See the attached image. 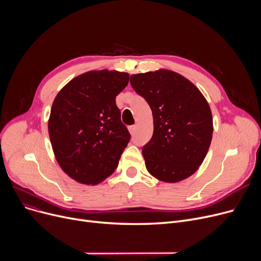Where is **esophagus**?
<instances>
[{
	"label": "esophagus",
	"instance_id": "1",
	"mask_svg": "<svg viewBox=\"0 0 261 261\" xmlns=\"http://www.w3.org/2000/svg\"><path fill=\"white\" fill-rule=\"evenodd\" d=\"M129 132H130L131 134H134V133L136 132V126H130V127H129Z\"/></svg>",
	"mask_w": 261,
	"mask_h": 261
}]
</instances>
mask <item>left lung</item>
Masks as SVG:
<instances>
[{
    "label": "left lung",
    "instance_id": "1",
    "mask_svg": "<svg viewBox=\"0 0 261 261\" xmlns=\"http://www.w3.org/2000/svg\"><path fill=\"white\" fill-rule=\"evenodd\" d=\"M130 84L153 116V135L143 147L147 170L168 183L194 174L207 154L213 135L212 111L202 93L168 70L132 75Z\"/></svg>",
    "mask_w": 261,
    "mask_h": 261
}]
</instances>
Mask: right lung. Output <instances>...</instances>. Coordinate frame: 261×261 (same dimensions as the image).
<instances>
[{"label":"right lung","instance_id":"add662e5","mask_svg":"<svg viewBox=\"0 0 261 261\" xmlns=\"http://www.w3.org/2000/svg\"><path fill=\"white\" fill-rule=\"evenodd\" d=\"M128 82V73L91 71L72 79L55 98L49 139L60 167L75 181L98 184L117 168L131 135L115 98Z\"/></svg>","mask_w":261,"mask_h":261}]
</instances>
